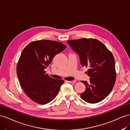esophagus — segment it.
Here are the masks:
<instances>
[{
    "label": "esophagus",
    "mask_w": 130,
    "mask_h": 130,
    "mask_svg": "<svg viewBox=\"0 0 130 130\" xmlns=\"http://www.w3.org/2000/svg\"><path fill=\"white\" fill-rule=\"evenodd\" d=\"M68 82L70 83H72V84H75L76 82V80H70V81H68Z\"/></svg>",
    "instance_id": "esophagus-1"
}]
</instances>
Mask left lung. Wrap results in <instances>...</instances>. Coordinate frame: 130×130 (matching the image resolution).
Here are the masks:
<instances>
[{
  "label": "left lung",
  "mask_w": 130,
  "mask_h": 130,
  "mask_svg": "<svg viewBox=\"0 0 130 130\" xmlns=\"http://www.w3.org/2000/svg\"><path fill=\"white\" fill-rule=\"evenodd\" d=\"M67 43L78 55L82 66L88 67L89 82L82 80L86 90L80 94L84 101L95 103L112 91L116 82L115 60L112 53L100 41L93 39L69 40Z\"/></svg>",
  "instance_id": "left-lung-1"
}]
</instances>
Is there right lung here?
Listing matches in <instances>:
<instances>
[{
    "instance_id": "obj_1",
    "label": "right lung",
    "mask_w": 130,
    "mask_h": 130,
    "mask_svg": "<svg viewBox=\"0 0 130 130\" xmlns=\"http://www.w3.org/2000/svg\"><path fill=\"white\" fill-rule=\"evenodd\" d=\"M66 46L51 40H38L26 46L17 65V75L25 93L34 102L44 105L56 97L64 80L55 79L46 73L55 55Z\"/></svg>"
}]
</instances>
